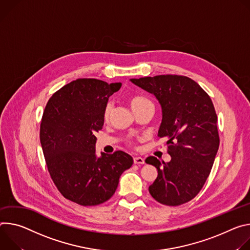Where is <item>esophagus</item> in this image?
<instances>
[{
  "mask_svg": "<svg viewBox=\"0 0 250 250\" xmlns=\"http://www.w3.org/2000/svg\"><path fill=\"white\" fill-rule=\"evenodd\" d=\"M134 163L136 165H143L145 163V160L142 158V157H139V156H136L134 157Z\"/></svg>",
  "mask_w": 250,
  "mask_h": 250,
  "instance_id": "esophagus-1",
  "label": "esophagus"
}]
</instances>
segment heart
Wrapping results in <instances>:
<instances>
[{
    "instance_id": "obj_1",
    "label": "heart",
    "mask_w": 250,
    "mask_h": 250,
    "mask_svg": "<svg viewBox=\"0 0 250 250\" xmlns=\"http://www.w3.org/2000/svg\"><path fill=\"white\" fill-rule=\"evenodd\" d=\"M148 103H152V102L150 100H148L147 98H144L142 96H135V97L131 98V100H130V104H131V107H132L133 110L139 109V108H141L142 106H144ZM110 112H111V103H108L105 106V109H104V113H103L104 119H107L109 117Z\"/></svg>"
}]
</instances>
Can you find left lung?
I'll list each match as a JSON object with an SVG mask.
<instances>
[{
    "label": "left lung",
    "mask_w": 250,
    "mask_h": 250,
    "mask_svg": "<svg viewBox=\"0 0 250 250\" xmlns=\"http://www.w3.org/2000/svg\"><path fill=\"white\" fill-rule=\"evenodd\" d=\"M130 81L158 99L162 107L158 137L167 140L171 156L168 163L153 156L146 159L158 170L149 192L166 206L188 203L204 187L219 146L212 101L195 80L187 76L167 74Z\"/></svg>",
    "instance_id": "left-lung-1"
}]
</instances>
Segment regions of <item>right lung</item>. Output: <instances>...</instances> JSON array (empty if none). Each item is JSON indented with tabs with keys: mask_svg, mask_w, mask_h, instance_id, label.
I'll list each match as a JSON object with an SVG mask.
<instances>
[{
	"mask_svg": "<svg viewBox=\"0 0 250 250\" xmlns=\"http://www.w3.org/2000/svg\"><path fill=\"white\" fill-rule=\"evenodd\" d=\"M121 82L79 78L55 92L42 118L40 139L49 175L62 195L80 206H97L114 195L122 173L133 164L123 151L95 153V132Z\"/></svg>",
	"mask_w": 250,
	"mask_h": 250,
	"instance_id": "right-lung-1",
	"label": "right lung"
}]
</instances>
